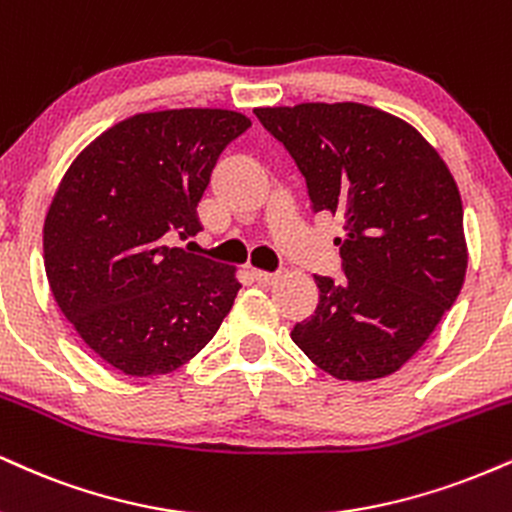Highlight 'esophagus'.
<instances>
[{
    "instance_id": "obj_1",
    "label": "esophagus",
    "mask_w": 512,
    "mask_h": 512,
    "mask_svg": "<svg viewBox=\"0 0 512 512\" xmlns=\"http://www.w3.org/2000/svg\"><path fill=\"white\" fill-rule=\"evenodd\" d=\"M252 274H255V279L260 283H276V279H279V274L262 272V269H252Z\"/></svg>"
}]
</instances>
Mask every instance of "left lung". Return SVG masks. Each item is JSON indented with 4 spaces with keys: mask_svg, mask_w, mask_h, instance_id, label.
Here are the masks:
<instances>
[{
    "mask_svg": "<svg viewBox=\"0 0 512 512\" xmlns=\"http://www.w3.org/2000/svg\"><path fill=\"white\" fill-rule=\"evenodd\" d=\"M303 171L315 212L343 219L346 279L315 276V315L293 343L341 381L398 372L451 310L467 272L463 200L427 138L377 107H257Z\"/></svg>",
    "mask_w": 512,
    "mask_h": 512,
    "instance_id": "left-lung-1",
    "label": "left lung"
}]
</instances>
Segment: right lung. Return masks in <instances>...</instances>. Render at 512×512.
I'll use <instances>...</instances> for the list:
<instances>
[{
    "mask_svg": "<svg viewBox=\"0 0 512 512\" xmlns=\"http://www.w3.org/2000/svg\"><path fill=\"white\" fill-rule=\"evenodd\" d=\"M250 123L209 107L133 114L61 178L42 226L49 291L85 346L126 377L176 372L231 312L236 267L169 240L197 231L214 164Z\"/></svg>",
    "mask_w": 512,
    "mask_h": 512,
    "instance_id": "obj_1",
    "label": "right lung"
}]
</instances>
